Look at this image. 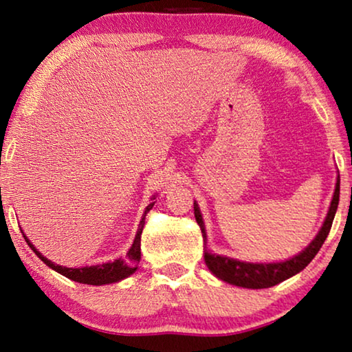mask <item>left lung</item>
I'll use <instances>...</instances> for the list:
<instances>
[{
	"label": "left lung",
	"instance_id": "left-lung-1",
	"mask_svg": "<svg viewBox=\"0 0 352 352\" xmlns=\"http://www.w3.org/2000/svg\"><path fill=\"white\" fill-rule=\"evenodd\" d=\"M340 201V179L336 181L335 194L331 199L330 210L327 213L325 223L322 229L317 234V237L312 240L305 252L298 254V256L288 259L283 263H269V264H253V263H242L237 259H230L228 256H218V254H211L206 250V232L204 221H201V214L199 210V205L194 204V214L197 223H199L201 229V235L205 239V263L211 272L221 280L232 283V285L243 287V288H269L277 285L287 278L295 276V274L301 272L307 264H309L319 250L324 245L327 235H329L331 229V223H333L336 208H338Z\"/></svg>",
	"mask_w": 352,
	"mask_h": 352
}]
</instances>
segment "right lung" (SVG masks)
Masks as SVG:
<instances>
[{
  "label": "right lung",
  "mask_w": 352,
  "mask_h": 352,
  "mask_svg": "<svg viewBox=\"0 0 352 352\" xmlns=\"http://www.w3.org/2000/svg\"><path fill=\"white\" fill-rule=\"evenodd\" d=\"M153 204H151L146 208V213H144V218L139 224V229L136 232V237H134L133 247L129 248V252L126 253V258L124 259H115L113 263H105V264H99V266H89V267H80V269H72V267H62L57 266V264L51 263L50 259L43 256L40 252H36V248L33 247L25 235V242L28 243L33 252L36 253V256L41 259L43 263L47 264L51 269H54L56 272L62 274L70 280L80 282V283H88V285H105V283H113L122 280V278L131 276V274L138 269V263L141 259V234H142V228L144 223H146V214L147 211H151Z\"/></svg>",
  "instance_id": "1"
}]
</instances>
